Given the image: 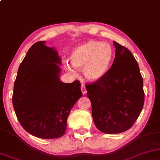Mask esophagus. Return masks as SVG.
Returning a JSON list of instances; mask_svg holds the SVG:
<instances>
[{
	"instance_id": "esophagus-1",
	"label": "esophagus",
	"mask_w": 160,
	"mask_h": 160,
	"mask_svg": "<svg viewBox=\"0 0 160 160\" xmlns=\"http://www.w3.org/2000/svg\"><path fill=\"white\" fill-rule=\"evenodd\" d=\"M81 91H82V94H85V93H86L87 92L86 87H85V86H84L83 84L81 85Z\"/></svg>"
}]
</instances>
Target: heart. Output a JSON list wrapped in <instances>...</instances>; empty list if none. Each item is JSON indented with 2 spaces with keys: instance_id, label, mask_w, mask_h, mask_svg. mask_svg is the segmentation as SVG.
Returning a JSON list of instances; mask_svg holds the SVG:
<instances>
[{
  "instance_id": "1",
  "label": "heart",
  "mask_w": 160,
  "mask_h": 160,
  "mask_svg": "<svg viewBox=\"0 0 160 160\" xmlns=\"http://www.w3.org/2000/svg\"><path fill=\"white\" fill-rule=\"evenodd\" d=\"M113 57L114 50L110 44L92 40L74 48L70 55V60L75 68H83L86 79L96 82L107 74ZM69 69L74 72L70 68Z\"/></svg>"
}]
</instances>
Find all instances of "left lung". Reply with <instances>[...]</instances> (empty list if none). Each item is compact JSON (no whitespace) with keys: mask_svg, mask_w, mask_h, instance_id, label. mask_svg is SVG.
<instances>
[{"mask_svg":"<svg viewBox=\"0 0 160 160\" xmlns=\"http://www.w3.org/2000/svg\"><path fill=\"white\" fill-rule=\"evenodd\" d=\"M111 67L99 80L87 83L93 120L102 132L117 134L130 129L144 104L139 66L128 49L116 42Z\"/></svg>","mask_w":160,"mask_h":160,"instance_id":"1","label":"left lung"}]
</instances>
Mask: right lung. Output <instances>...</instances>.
Here are the masks:
<instances>
[{
    "instance_id": "obj_1",
    "label": "right lung",
    "mask_w": 160,
    "mask_h": 160,
    "mask_svg": "<svg viewBox=\"0 0 160 160\" xmlns=\"http://www.w3.org/2000/svg\"><path fill=\"white\" fill-rule=\"evenodd\" d=\"M44 43H34L20 63L12 103L25 131L39 138L55 139L65 134L70 110L82 93L79 80L61 81V58Z\"/></svg>"
}]
</instances>
